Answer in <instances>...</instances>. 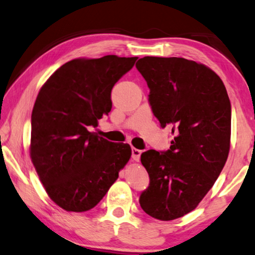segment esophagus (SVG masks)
<instances>
[{
	"mask_svg": "<svg viewBox=\"0 0 255 255\" xmlns=\"http://www.w3.org/2000/svg\"><path fill=\"white\" fill-rule=\"evenodd\" d=\"M140 155H141V150L132 148V159L134 160V161H139Z\"/></svg>",
	"mask_w": 255,
	"mask_h": 255,
	"instance_id": "obj_1",
	"label": "esophagus"
}]
</instances>
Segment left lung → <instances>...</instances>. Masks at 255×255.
<instances>
[{"instance_id":"left-lung-1","label":"left lung","mask_w":255,"mask_h":255,"mask_svg":"<svg viewBox=\"0 0 255 255\" xmlns=\"http://www.w3.org/2000/svg\"><path fill=\"white\" fill-rule=\"evenodd\" d=\"M135 67L150 88L154 116L161 128L171 127L173 134L168 151L141 154L150 185L140 205L151 217L172 221L198 206L225 166L231 102L222 79L203 64L148 56Z\"/></svg>"}]
</instances>
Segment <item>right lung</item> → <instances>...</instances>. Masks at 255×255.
Here are the masks:
<instances>
[{"instance_id":"right-lung-1","label":"right lung","mask_w":255,"mask_h":255,"mask_svg":"<svg viewBox=\"0 0 255 255\" xmlns=\"http://www.w3.org/2000/svg\"><path fill=\"white\" fill-rule=\"evenodd\" d=\"M137 57L73 59L53 73L31 115L30 157L46 193L67 212L95 207L131 158V146L89 132L112 109L115 83Z\"/></svg>"}]
</instances>
